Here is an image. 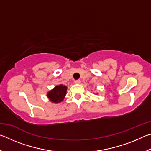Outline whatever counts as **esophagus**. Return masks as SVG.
<instances>
[{
    "label": "esophagus",
    "instance_id": "1",
    "mask_svg": "<svg viewBox=\"0 0 151 151\" xmlns=\"http://www.w3.org/2000/svg\"><path fill=\"white\" fill-rule=\"evenodd\" d=\"M75 84H79V83H81V80H79V79H78V80H75Z\"/></svg>",
    "mask_w": 151,
    "mask_h": 151
}]
</instances>
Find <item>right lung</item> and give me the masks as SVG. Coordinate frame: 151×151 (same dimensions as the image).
Wrapping results in <instances>:
<instances>
[{
  "label": "right lung",
  "mask_w": 151,
  "mask_h": 151,
  "mask_svg": "<svg viewBox=\"0 0 151 151\" xmlns=\"http://www.w3.org/2000/svg\"><path fill=\"white\" fill-rule=\"evenodd\" d=\"M66 93V86L60 85L59 86H55L54 89L48 92L47 96L50 101L52 103H60L64 99Z\"/></svg>",
  "instance_id": "add662e5"
}]
</instances>
